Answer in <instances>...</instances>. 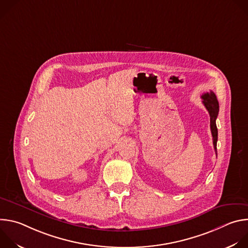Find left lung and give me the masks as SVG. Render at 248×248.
I'll list each match as a JSON object with an SVG mask.
<instances>
[{
    "label": "left lung",
    "mask_w": 248,
    "mask_h": 248,
    "mask_svg": "<svg viewBox=\"0 0 248 248\" xmlns=\"http://www.w3.org/2000/svg\"><path fill=\"white\" fill-rule=\"evenodd\" d=\"M201 98L203 99L202 103L204 104L205 108L209 112L210 115V128L213 136V144L214 149L217 154V140H218V128L216 125V120L219 114V103L217 97L213 91L202 94Z\"/></svg>",
    "instance_id": "obj_1"
}]
</instances>
